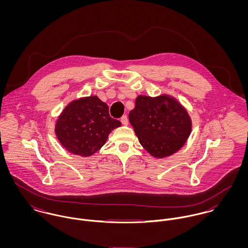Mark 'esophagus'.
I'll list each match as a JSON object with an SVG mask.
<instances>
[{"instance_id":"obj_1","label":"esophagus","mask_w":248,"mask_h":248,"mask_svg":"<svg viewBox=\"0 0 248 248\" xmlns=\"http://www.w3.org/2000/svg\"><path fill=\"white\" fill-rule=\"evenodd\" d=\"M121 123L123 124V125H128V123H129V120H128V117H127V115H123L122 117H121Z\"/></svg>"}]
</instances>
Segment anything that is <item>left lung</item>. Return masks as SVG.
<instances>
[{"label":"left lung","instance_id":"left-lung-1","mask_svg":"<svg viewBox=\"0 0 248 248\" xmlns=\"http://www.w3.org/2000/svg\"><path fill=\"white\" fill-rule=\"evenodd\" d=\"M129 121L142 147L153 156L167 157L185 144L192 131L186 108L167 94L139 95Z\"/></svg>","mask_w":248,"mask_h":248}]
</instances>
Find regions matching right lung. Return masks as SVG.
<instances>
[{"label":"right lung","instance_id":"right-lung-1","mask_svg":"<svg viewBox=\"0 0 248 248\" xmlns=\"http://www.w3.org/2000/svg\"><path fill=\"white\" fill-rule=\"evenodd\" d=\"M121 126L108 114V107L96 95L71 101L59 115L55 135L71 154L90 156L105 143L110 132Z\"/></svg>","mask_w":248,"mask_h":248}]
</instances>
